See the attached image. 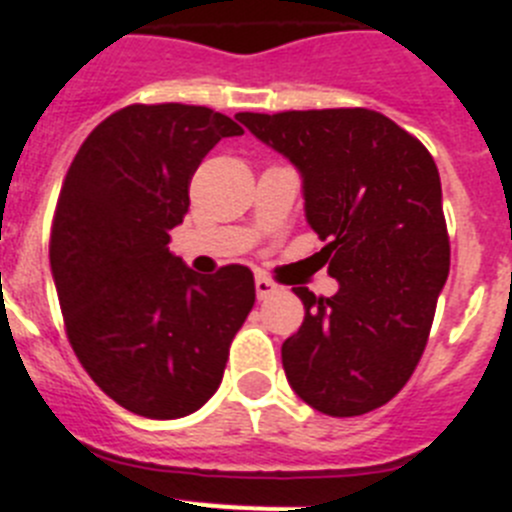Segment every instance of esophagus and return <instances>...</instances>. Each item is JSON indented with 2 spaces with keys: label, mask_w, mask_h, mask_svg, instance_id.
<instances>
[{
  "label": "esophagus",
  "mask_w": 512,
  "mask_h": 512,
  "mask_svg": "<svg viewBox=\"0 0 512 512\" xmlns=\"http://www.w3.org/2000/svg\"><path fill=\"white\" fill-rule=\"evenodd\" d=\"M255 290H257V298H260V301H265V298H270L275 290H278V285H275L270 278H265V275H257Z\"/></svg>",
  "instance_id": "obj_1"
}]
</instances>
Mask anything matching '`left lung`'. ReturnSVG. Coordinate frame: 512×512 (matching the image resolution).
Segmentation results:
<instances>
[{
	"mask_svg": "<svg viewBox=\"0 0 512 512\" xmlns=\"http://www.w3.org/2000/svg\"><path fill=\"white\" fill-rule=\"evenodd\" d=\"M237 119L301 173L306 222L339 283L331 298L293 288L306 316L280 349L290 388L326 416L375 411L416 370L449 278L439 168L372 109Z\"/></svg>",
	"mask_w": 512,
	"mask_h": 512,
	"instance_id": "left-lung-1",
	"label": "left lung"
}]
</instances>
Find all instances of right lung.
Listing matches in <instances>:
<instances>
[{"mask_svg": "<svg viewBox=\"0 0 512 512\" xmlns=\"http://www.w3.org/2000/svg\"><path fill=\"white\" fill-rule=\"evenodd\" d=\"M234 119L188 104H132L86 137L55 206L50 270L78 362L114 403L183 418L216 393L255 306L250 267L193 273L168 250L188 183Z\"/></svg>", "mask_w": 512, "mask_h": 512, "instance_id": "add662e5", "label": "right lung"}]
</instances>
